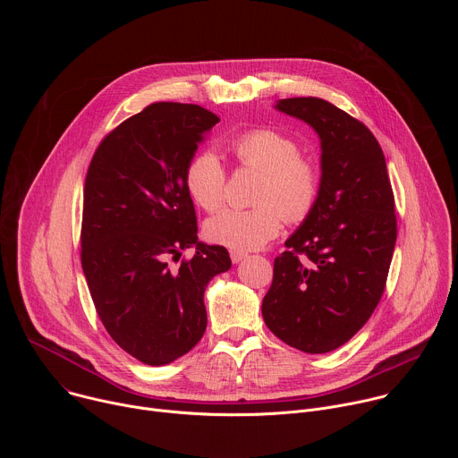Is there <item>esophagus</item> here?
<instances>
[{
    "label": "esophagus",
    "instance_id": "1",
    "mask_svg": "<svg viewBox=\"0 0 458 458\" xmlns=\"http://www.w3.org/2000/svg\"><path fill=\"white\" fill-rule=\"evenodd\" d=\"M246 257H248V253H246V251H239V250L230 251V259H232V263H233V265L241 263V260H242V259H246Z\"/></svg>",
    "mask_w": 458,
    "mask_h": 458
}]
</instances>
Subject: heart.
Masks as SVG:
<instances>
[{
  "label": "heart",
  "mask_w": 458,
  "mask_h": 458,
  "mask_svg": "<svg viewBox=\"0 0 458 458\" xmlns=\"http://www.w3.org/2000/svg\"><path fill=\"white\" fill-rule=\"evenodd\" d=\"M230 148L241 166L260 172L253 208H226L207 223L210 241L233 248L255 250L274 239L288 223H302L315 208L320 177L317 166L301 156L297 141L274 128H253L232 140ZM190 198L207 212L225 201L226 170L219 156L203 150L184 168Z\"/></svg>",
  "instance_id": "1"
}]
</instances>
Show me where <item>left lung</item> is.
<instances>
[{"mask_svg":"<svg viewBox=\"0 0 458 458\" xmlns=\"http://www.w3.org/2000/svg\"><path fill=\"white\" fill-rule=\"evenodd\" d=\"M320 140L315 208L284 242L263 318L283 343L328 353L348 343L377 308L397 241L394 190L369 128L318 98L279 99Z\"/></svg>","mask_w":458,"mask_h":458,"instance_id":"8db88e82","label":"left lung"}]
</instances>
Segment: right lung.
Masks as SVG:
<instances>
[{
    "instance_id": "obj_1",
    "label": "right lung",
    "mask_w": 458,
    "mask_h": 458,
    "mask_svg": "<svg viewBox=\"0 0 458 458\" xmlns=\"http://www.w3.org/2000/svg\"><path fill=\"white\" fill-rule=\"evenodd\" d=\"M219 117L199 106L154 103L101 141L85 179L81 267L110 337L163 366L207 330L205 290L230 270L225 246L198 241L184 168ZM196 253L174 269L182 249Z\"/></svg>"
}]
</instances>
